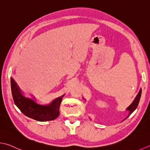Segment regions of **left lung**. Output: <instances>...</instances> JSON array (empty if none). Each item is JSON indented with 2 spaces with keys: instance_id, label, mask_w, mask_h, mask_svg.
Here are the masks:
<instances>
[{
  "instance_id": "left-lung-1",
  "label": "left lung",
  "mask_w": 150,
  "mask_h": 150,
  "mask_svg": "<svg viewBox=\"0 0 150 150\" xmlns=\"http://www.w3.org/2000/svg\"><path fill=\"white\" fill-rule=\"evenodd\" d=\"M141 93H142V90L140 89L139 93H138V95L136 97L135 99H134V101L132 103V104L130 105V106L127 108V110L129 111V115H131V113L133 112L138 107V105H139L140 99V97H141Z\"/></svg>"
}]
</instances>
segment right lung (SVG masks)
<instances>
[{"mask_svg": "<svg viewBox=\"0 0 150 150\" xmlns=\"http://www.w3.org/2000/svg\"><path fill=\"white\" fill-rule=\"evenodd\" d=\"M11 90L15 104L25 116L40 122L53 120L59 116V108L64 96L55 99L50 105L43 106L25 98L12 78H11Z\"/></svg>", "mask_w": 150, "mask_h": 150, "instance_id": "obj_1", "label": "right lung"}]
</instances>
